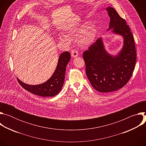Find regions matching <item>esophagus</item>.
Masks as SVG:
<instances>
[{
    "mask_svg": "<svg viewBox=\"0 0 146 146\" xmlns=\"http://www.w3.org/2000/svg\"><path fill=\"white\" fill-rule=\"evenodd\" d=\"M71 55H72V57L73 58H76L77 56H78V53L77 52V51L75 50H73L71 52Z\"/></svg>",
    "mask_w": 146,
    "mask_h": 146,
    "instance_id": "34e87169",
    "label": "esophagus"
}]
</instances>
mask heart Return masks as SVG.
<instances>
[{"mask_svg":"<svg viewBox=\"0 0 146 146\" xmlns=\"http://www.w3.org/2000/svg\"><path fill=\"white\" fill-rule=\"evenodd\" d=\"M67 35L69 37L79 36V43L84 47H89L91 46L95 41L96 32L95 29L89 25V23L83 24L78 27L71 28L66 31ZM58 38L62 42L69 43L70 38L66 35L63 34L58 35Z\"/></svg>","mask_w":146,"mask_h":146,"instance_id":"obj_1","label":"heart"}]
</instances>
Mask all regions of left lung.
<instances>
[{"instance_id":"left-lung-1","label":"left lung","mask_w":146,"mask_h":146,"mask_svg":"<svg viewBox=\"0 0 146 146\" xmlns=\"http://www.w3.org/2000/svg\"><path fill=\"white\" fill-rule=\"evenodd\" d=\"M110 17L108 31L123 38L122 48L115 55L108 52L102 37L99 38L83 53L87 76L98 92L115 91L125 86L132 76L136 60L135 41L125 20L115 10L106 9Z\"/></svg>"}]
</instances>
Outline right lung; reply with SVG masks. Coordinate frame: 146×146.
<instances>
[{
	"label": "right lung",
	"instance_id": "1",
	"mask_svg": "<svg viewBox=\"0 0 146 146\" xmlns=\"http://www.w3.org/2000/svg\"><path fill=\"white\" fill-rule=\"evenodd\" d=\"M70 60V54L68 51L62 52L58 59V62L52 76L46 82L38 85H29L17 80L20 85L31 93L42 97H53L56 95L63 87L66 68Z\"/></svg>",
	"mask_w": 146,
	"mask_h": 146
}]
</instances>
